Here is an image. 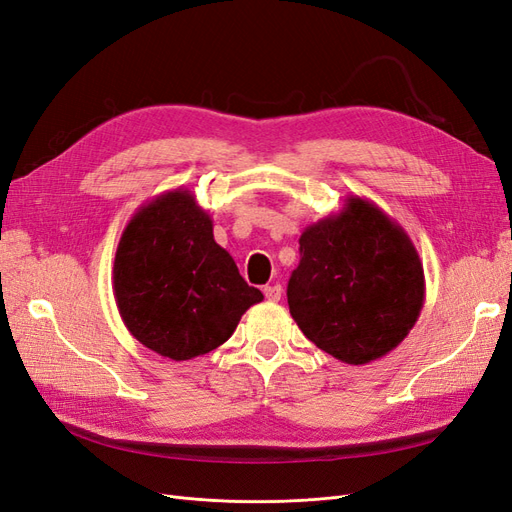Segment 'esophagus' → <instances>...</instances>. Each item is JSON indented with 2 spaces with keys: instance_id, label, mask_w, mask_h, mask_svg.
Instances as JSON below:
<instances>
[{
  "instance_id": "1",
  "label": "esophagus",
  "mask_w": 512,
  "mask_h": 512,
  "mask_svg": "<svg viewBox=\"0 0 512 512\" xmlns=\"http://www.w3.org/2000/svg\"><path fill=\"white\" fill-rule=\"evenodd\" d=\"M265 297L269 301H280L282 299V286L273 284V286H265Z\"/></svg>"
}]
</instances>
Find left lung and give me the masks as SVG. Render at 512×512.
I'll list each match as a JSON object with an SVG mask.
<instances>
[{
    "label": "left lung",
    "instance_id": "obj_1",
    "mask_svg": "<svg viewBox=\"0 0 512 512\" xmlns=\"http://www.w3.org/2000/svg\"><path fill=\"white\" fill-rule=\"evenodd\" d=\"M290 316L320 350L367 365L395 350L425 303L423 260L408 232L365 196L301 232Z\"/></svg>",
    "mask_w": 512,
    "mask_h": 512
}]
</instances>
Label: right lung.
<instances>
[{"label":"right lung","mask_w":512,"mask_h":512,"mask_svg":"<svg viewBox=\"0 0 512 512\" xmlns=\"http://www.w3.org/2000/svg\"><path fill=\"white\" fill-rule=\"evenodd\" d=\"M113 294L130 335L173 361L222 346L265 299L215 243L213 218L185 188L147 200L123 228Z\"/></svg>","instance_id":"right-lung-1"}]
</instances>
